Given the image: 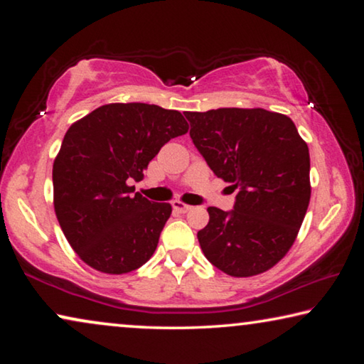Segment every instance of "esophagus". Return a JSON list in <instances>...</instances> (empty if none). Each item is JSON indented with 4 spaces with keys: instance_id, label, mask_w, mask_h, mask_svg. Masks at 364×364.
I'll list each match as a JSON object with an SVG mask.
<instances>
[{
    "instance_id": "1",
    "label": "esophagus",
    "mask_w": 364,
    "mask_h": 364,
    "mask_svg": "<svg viewBox=\"0 0 364 364\" xmlns=\"http://www.w3.org/2000/svg\"><path fill=\"white\" fill-rule=\"evenodd\" d=\"M173 210L175 212H178V213H186V212H189L191 210V207L189 205H186V204H183V202H180V200H175L173 204Z\"/></svg>"
}]
</instances>
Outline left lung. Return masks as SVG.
<instances>
[{
	"mask_svg": "<svg viewBox=\"0 0 364 364\" xmlns=\"http://www.w3.org/2000/svg\"><path fill=\"white\" fill-rule=\"evenodd\" d=\"M197 151L237 189L232 210L208 207L197 232L213 267L234 278L274 267L297 237L310 204V154L289 117L264 109L186 112Z\"/></svg>",
	"mask_w": 364,
	"mask_h": 364,
	"instance_id": "1",
	"label": "left lung"
}]
</instances>
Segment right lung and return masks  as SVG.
<instances>
[{"label": "right lung", "mask_w": 364, "mask_h": 364, "mask_svg": "<svg viewBox=\"0 0 364 364\" xmlns=\"http://www.w3.org/2000/svg\"><path fill=\"white\" fill-rule=\"evenodd\" d=\"M186 132L181 112L144 102L101 106L67 130L53 165L54 210L86 264L123 274L152 257L171 205L133 195L128 183Z\"/></svg>", "instance_id": "add662e5"}]
</instances>
